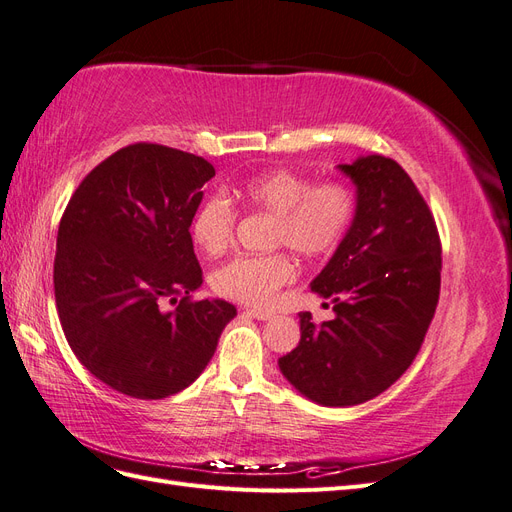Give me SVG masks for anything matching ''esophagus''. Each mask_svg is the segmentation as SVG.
<instances>
[{
  "mask_svg": "<svg viewBox=\"0 0 512 512\" xmlns=\"http://www.w3.org/2000/svg\"><path fill=\"white\" fill-rule=\"evenodd\" d=\"M247 314H250L256 320H271L273 318V314L265 312V309H247Z\"/></svg>",
  "mask_w": 512,
  "mask_h": 512,
  "instance_id": "obj_1",
  "label": "esophagus"
}]
</instances>
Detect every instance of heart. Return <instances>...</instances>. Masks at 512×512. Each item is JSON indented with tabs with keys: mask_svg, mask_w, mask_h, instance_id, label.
<instances>
[{
	"mask_svg": "<svg viewBox=\"0 0 512 512\" xmlns=\"http://www.w3.org/2000/svg\"><path fill=\"white\" fill-rule=\"evenodd\" d=\"M235 194L247 207L273 215L271 245L288 247L303 258L333 252L354 218L356 196L346 181L314 183L292 170H269L241 181ZM237 213L230 200L213 194L192 215L194 243L207 256L228 250L235 235ZM294 277V267L284 254L237 256L215 269L211 286L220 297L265 307L271 305Z\"/></svg>",
	"mask_w": 512,
	"mask_h": 512,
	"instance_id": "heart-1",
	"label": "heart"
}]
</instances>
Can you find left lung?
Wrapping results in <instances>:
<instances>
[{"instance_id": "obj_1", "label": "left lung", "mask_w": 512, "mask_h": 512, "mask_svg": "<svg viewBox=\"0 0 512 512\" xmlns=\"http://www.w3.org/2000/svg\"><path fill=\"white\" fill-rule=\"evenodd\" d=\"M337 168L354 185L356 211L309 284L331 299L335 318L314 324L301 312L299 346L277 365L303 397L346 408L378 397L412 365L438 305L442 247L427 203L395 160L361 156Z\"/></svg>"}]
</instances>
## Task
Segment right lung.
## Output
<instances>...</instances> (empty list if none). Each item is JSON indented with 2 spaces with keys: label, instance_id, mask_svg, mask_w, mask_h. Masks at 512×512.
Listing matches in <instances>:
<instances>
[{
  "label": "right lung",
  "instance_id": "obj_1",
  "mask_svg": "<svg viewBox=\"0 0 512 512\" xmlns=\"http://www.w3.org/2000/svg\"><path fill=\"white\" fill-rule=\"evenodd\" d=\"M215 168L153 143L123 147L72 194L57 230L55 303L89 374L134 399L190 386L237 307L190 301L203 284L190 224ZM184 294L177 310L159 303Z\"/></svg>",
  "mask_w": 512,
  "mask_h": 512
}]
</instances>
